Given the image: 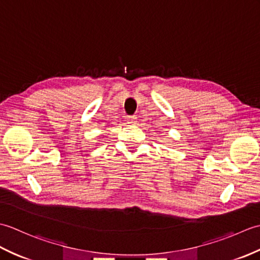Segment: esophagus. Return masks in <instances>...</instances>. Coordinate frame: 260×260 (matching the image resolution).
<instances>
[{
  "label": "esophagus",
  "mask_w": 260,
  "mask_h": 260,
  "mask_svg": "<svg viewBox=\"0 0 260 260\" xmlns=\"http://www.w3.org/2000/svg\"><path fill=\"white\" fill-rule=\"evenodd\" d=\"M126 120L128 124L134 125V124H136V116H127Z\"/></svg>",
  "instance_id": "1"
}]
</instances>
